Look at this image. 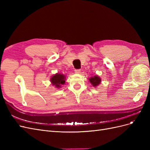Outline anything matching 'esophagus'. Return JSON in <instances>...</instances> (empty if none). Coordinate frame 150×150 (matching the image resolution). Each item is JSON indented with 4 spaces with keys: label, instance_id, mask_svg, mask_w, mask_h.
Returning <instances> with one entry per match:
<instances>
[{
    "label": "esophagus",
    "instance_id": "1",
    "mask_svg": "<svg viewBox=\"0 0 150 150\" xmlns=\"http://www.w3.org/2000/svg\"><path fill=\"white\" fill-rule=\"evenodd\" d=\"M74 72H76V73L79 74V73H80V72H81V69H75V70H74Z\"/></svg>",
    "mask_w": 150,
    "mask_h": 150
}]
</instances>
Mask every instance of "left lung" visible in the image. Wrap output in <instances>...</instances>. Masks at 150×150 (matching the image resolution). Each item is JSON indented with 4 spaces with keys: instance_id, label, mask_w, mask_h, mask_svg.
<instances>
[{
    "instance_id": "obj_1",
    "label": "left lung",
    "mask_w": 150,
    "mask_h": 150,
    "mask_svg": "<svg viewBox=\"0 0 150 150\" xmlns=\"http://www.w3.org/2000/svg\"><path fill=\"white\" fill-rule=\"evenodd\" d=\"M89 81L90 83H91V84H93L94 87H95V86H96L100 84L101 80L99 76H94V77H92V78H89Z\"/></svg>"
}]
</instances>
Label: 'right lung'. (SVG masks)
<instances>
[{
    "mask_svg": "<svg viewBox=\"0 0 150 150\" xmlns=\"http://www.w3.org/2000/svg\"><path fill=\"white\" fill-rule=\"evenodd\" d=\"M66 77L61 74H56L51 78V81L53 86H55L56 88L61 87V84H64L65 83Z\"/></svg>",
    "mask_w": 150,
    "mask_h": 150,
    "instance_id": "right-lung-1",
    "label": "right lung"
}]
</instances>
